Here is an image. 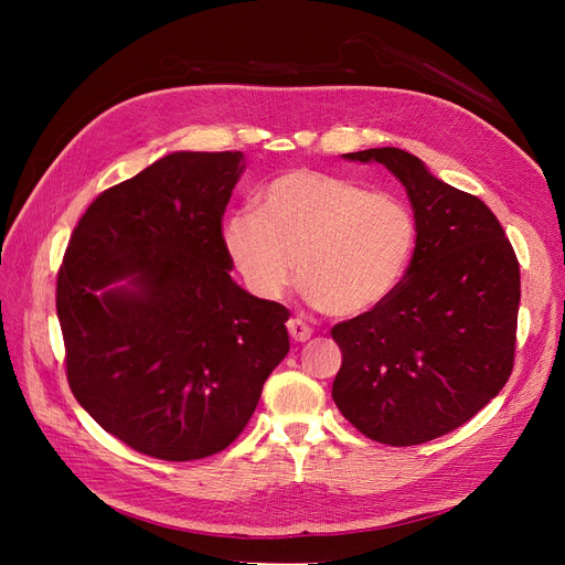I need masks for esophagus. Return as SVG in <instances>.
<instances>
[{
    "label": "esophagus",
    "mask_w": 565,
    "mask_h": 565,
    "mask_svg": "<svg viewBox=\"0 0 565 565\" xmlns=\"http://www.w3.org/2000/svg\"><path fill=\"white\" fill-rule=\"evenodd\" d=\"M288 334H290L292 341L305 343V341L311 339V328H309L307 322H302L300 318H290L288 320Z\"/></svg>",
    "instance_id": "34e87169"
}]
</instances>
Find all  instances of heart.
Here are the masks:
<instances>
[{"instance_id": "b5f03b06", "label": "heart", "mask_w": 565, "mask_h": 565, "mask_svg": "<svg viewBox=\"0 0 565 565\" xmlns=\"http://www.w3.org/2000/svg\"><path fill=\"white\" fill-rule=\"evenodd\" d=\"M224 247L256 298L279 300L298 260L300 284L316 307L354 318L398 288L414 249V220L390 192L292 169L265 188L260 211L243 207L228 217Z\"/></svg>"}]
</instances>
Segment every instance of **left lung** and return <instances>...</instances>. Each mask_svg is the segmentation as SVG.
I'll return each instance as SVG.
<instances>
[{"label": "left lung", "mask_w": 565, "mask_h": 565, "mask_svg": "<svg viewBox=\"0 0 565 565\" xmlns=\"http://www.w3.org/2000/svg\"><path fill=\"white\" fill-rule=\"evenodd\" d=\"M405 185L417 247L377 309L332 328L343 362L332 398L369 439L412 447L469 422L515 362L520 263L490 207L394 146L345 153Z\"/></svg>", "instance_id": "1"}]
</instances>
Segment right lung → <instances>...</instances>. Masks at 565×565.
Here are the masks:
<instances>
[{
    "instance_id": "right-lung-1",
    "label": "right lung",
    "mask_w": 565,
    "mask_h": 565,
    "mask_svg": "<svg viewBox=\"0 0 565 565\" xmlns=\"http://www.w3.org/2000/svg\"><path fill=\"white\" fill-rule=\"evenodd\" d=\"M243 169L241 151L164 156L96 196L58 267L71 392L143 456L224 451L290 348V311L228 275L222 217Z\"/></svg>"
}]
</instances>
